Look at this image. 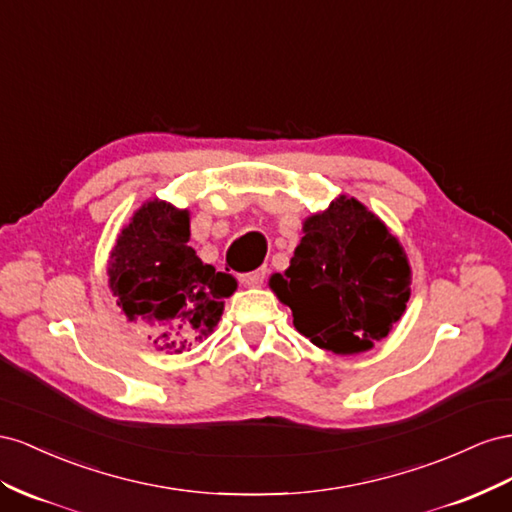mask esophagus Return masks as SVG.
Here are the masks:
<instances>
[{"label":"esophagus","mask_w":512,"mask_h":512,"mask_svg":"<svg viewBox=\"0 0 512 512\" xmlns=\"http://www.w3.org/2000/svg\"><path fill=\"white\" fill-rule=\"evenodd\" d=\"M240 279V283L242 285H248V287H259L261 283H264V279H266V270L261 268V270H253V272H244V274H240L238 276Z\"/></svg>","instance_id":"34e87169"}]
</instances>
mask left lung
I'll return each mask as SVG.
<instances>
[{"label": "left lung", "instance_id": "obj_1", "mask_svg": "<svg viewBox=\"0 0 512 512\" xmlns=\"http://www.w3.org/2000/svg\"><path fill=\"white\" fill-rule=\"evenodd\" d=\"M285 274L270 287L306 339L334 354L367 352L388 337L410 300V264L399 240L354 197L304 221Z\"/></svg>", "mask_w": 512, "mask_h": 512}]
</instances>
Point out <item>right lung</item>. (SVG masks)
Segmentation results:
<instances>
[{
	"mask_svg": "<svg viewBox=\"0 0 512 512\" xmlns=\"http://www.w3.org/2000/svg\"><path fill=\"white\" fill-rule=\"evenodd\" d=\"M188 212L150 201L122 229L109 259V285L130 321L158 332L160 349L182 352L223 315L236 279L203 264L188 246Z\"/></svg>",
	"mask_w": 512,
	"mask_h": 512,
	"instance_id": "1",
	"label": "right lung"
}]
</instances>
